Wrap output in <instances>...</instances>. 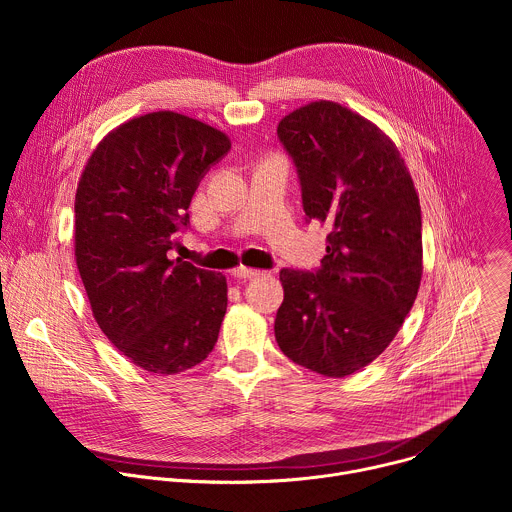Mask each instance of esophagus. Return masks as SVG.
I'll return each instance as SVG.
<instances>
[{
  "mask_svg": "<svg viewBox=\"0 0 512 512\" xmlns=\"http://www.w3.org/2000/svg\"><path fill=\"white\" fill-rule=\"evenodd\" d=\"M233 275L237 277V279H255V277H259V275H263V271H259V269H251V267H237V269H233Z\"/></svg>",
  "mask_w": 512,
  "mask_h": 512,
  "instance_id": "34e87169",
  "label": "esophagus"
}]
</instances>
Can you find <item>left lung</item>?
<instances>
[{
    "mask_svg": "<svg viewBox=\"0 0 512 512\" xmlns=\"http://www.w3.org/2000/svg\"><path fill=\"white\" fill-rule=\"evenodd\" d=\"M277 137L298 172L306 223L328 229L314 271L283 267L281 352L342 379L373 362L413 308L421 281V208L395 143L369 119L316 101Z\"/></svg>",
    "mask_w": 512,
    "mask_h": 512,
    "instance_id": "8db88e82",
    "label": "left lung"
}]
</instances>
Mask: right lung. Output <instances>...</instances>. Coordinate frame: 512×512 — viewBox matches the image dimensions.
I'll use <instances>...</instances> for the list:
<instances>
[{
	"instance_id": "add662e5",
	"label": "right lung",
	"mask_w": 512,
	"mask_h": 512,
	"mask_svg": "<svg viewBox=\"0 0 512 512\" xmlns=\"http://www.w3.org/2000/svg\"><path fill=\"white\" fill-rule=\"evenodd\" d=\"M229 137L172 111L131 119L93 152L75 200V255L93 316L143 371L202 362L227 312L221 273L170 259L190 200Z\"/></svg>"
}]
</instances>
